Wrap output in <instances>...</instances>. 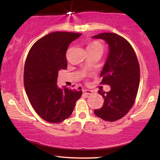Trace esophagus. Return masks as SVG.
Here are the masks:
<instances>
[{
    "label": "esophagus",
    "instance_id": "34e87169",
    "mask_svg": "<svg viewBox=\"0 0 160 160\" xmlns=\"http://www.w3.org/2000/svg\"><path fill=\"white\" fill-rule=\"evenodd\" d=\"M83 92H84V95H91L93 92L92 90H89V89H84V90H83Z\"/></svg>",
    "mask_w": 160,
    "mask_h": 160
}]
</instances>
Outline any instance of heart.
Segmentation results:
<instances>
[{
	"instance_id": "obj_1",
	"label": "heart",
	"mask_w": 160,
	"mask_h": 160,
	"mask_svg": "<svg viewBox=\"0 0 160 160\" xmlns=\"http://www.w3.org/2000/svg\"><path fill=\"white\" fill-rule=\"evenodd\" d=\"M104 49L103 45L98 41H92L87 47V50H92V51H99L102 52Z\"/></svg>"
}]
</instances>
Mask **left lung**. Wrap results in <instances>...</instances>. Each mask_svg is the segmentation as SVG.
<instances>
[{"label": "left lung", "instance_id": "obj_1", "mask_svg": "<svg viewBox=\"0 0 160 160\" xmlns=\"http://www.w3.org/2000/svg\"><path fill=\"white\" fill-rule=\"evenodd\" d=\"M93 38L103 39L109 46L100 84L111 87L109 92L98 91L104 102L94 113L105 121L115 122L124 117L135 103L140 83L139 62L132 46L121 36L103 32Z\"/></svg>", "mask_w": 160, "mask_h": 160}]
</instances>
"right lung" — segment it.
Listing matches in <instances>:
<instances>
[{
    "mask_svg": "<svg viewBox=\"0 0 160 160\" xmlns=\"http://www.w3.org/2000/svg\"><path fill=\"white\" fill-rule=\"evenodd\" d=\"M82 33L57 31L46 35L30 48L24 68V86L30 104L39 117L51 123L68 118L82 95L57 84L58 71L67 68L65 54Z\"/></svg>",
    "mask_w": 160,
    "mask_h": 160,
    "instance_id": "obj_1",
    "label": "right lung"
}]
</instances>
